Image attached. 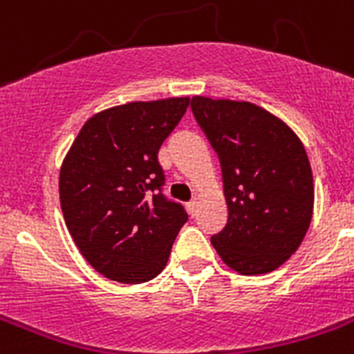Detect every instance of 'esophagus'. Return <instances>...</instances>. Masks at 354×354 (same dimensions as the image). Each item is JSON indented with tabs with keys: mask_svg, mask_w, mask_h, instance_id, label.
Listing matches in <instances>:
<instances>
[{
	"mask_svg": "<svg viewBox=\"0 0 354 354\" xmlns=\"http://www.w3.org/2000/svg\"><path fill=\"white\" fill-rule=\"evenodd\" d=\"M196 209H198V198H196V196H193V198L187 202V211H189V214L192 216H195Z\"/></svg>",
	"mask_w": 354,
	"mask_h": 354,
	"instance_id": "esophagus-1",
	"label": "esophagus"
}]
</instances>
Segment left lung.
Segmentation results:
<instances>
[{
    "label": "left lung",
    "mask_w": 354,
    "mask_h": 354,
    "mask_svg": "<svg viewBox=\"0 0 354 354\" xmlns=\"http://www.w3.org/2000/svg\"><path fill=\"white\" fill-rule=\"evenodd\" d=\"M192 111L216 150L228 220L211 237L241 274L274 271L301 245L314 209V179L299 138L252 102L193 97Z\"/></svg>",
    "instance_id": "left-lung-1"
}]
</instances>
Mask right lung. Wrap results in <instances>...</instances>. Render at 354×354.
<instances>
[{"label":"right lung","mask_w":354,"mask_h":354,"mask_svg":"<svg viewBox=\"0 0 354 354\" xmlns=\"http://www.w3.org/2000/svg\"><path fill=\"white\" fill-rule=\"evenodd\" d=\"M189 97L129 102L93 115L60 171V204L72 239L93 270L122 283L158 277L187 221L162 193L159 149Z\"/></svg>","instance_id":"right-lung-1"}]
</instances>
